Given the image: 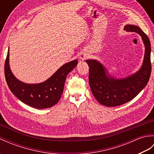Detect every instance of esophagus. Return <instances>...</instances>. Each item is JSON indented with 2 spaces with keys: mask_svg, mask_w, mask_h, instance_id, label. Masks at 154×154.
Here are the masks:
<instances>
[{
  "mask_svg": "<svg viewBox=\"0 0 154 154\" xmlns=\"http://www.w3.org/2000/svg\"><path fill=\"white\" fill-rule=\"evenodd\" d=\"M79 58H80V60L82 61L85 60L86 59L88 58V55L87 53H85V52H84V51L81 52L80 55H79Z\"/></svg>",
  "mask_w": 154,
  "mask_h": 154,
  "instance_id": "obj_1",
  "label": "esophagus"
}]
</instances>
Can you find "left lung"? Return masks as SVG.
<instances>
[{"mask_svg":"<svg viewBox=\"0 0 154 154\" xmlns=\"http://www.w3.org/2000/svg\"><path fill=\"white\" fill-rule=\"evenodd\" d=\"M124 30L138 33L145 45L143 64L138 71L129 77L117 79L110 76L105 67L99 61L86 60L89 67V82L91 91L98 102L104 106H120L131 100L146 86L151 75V44L148 37L134 25H126Z\"/></svg>","mask_w":154,"mask_h":154,"instance_id":"obj_1","label":"left lung"}]
</instances>
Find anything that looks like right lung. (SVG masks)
Returning <instances> with one entry per match:
<instances>
[{
  "instance_id": "1",
  "label": "right lung",
  "mask_w": 154,
  "mask_h": 154,
  "mask_svg": "<svg viewBox=\"0 0 154 154\" xmlns=\"http://www.w3.org/2000/svg\"><path fill=\"white\" fill-rule=\"evenodd\" d=\"M77 63L75 60L64 64L43 83L27 84L16 79L12 74L9 65L8 49L5 64V79L10 90L22 102L35 109H47L59 102L67 75Z\"/></svg>"
}]
</instances>
